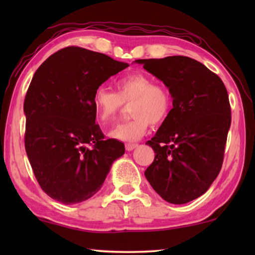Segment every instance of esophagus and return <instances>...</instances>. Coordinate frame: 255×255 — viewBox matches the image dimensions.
<instances>
[{"instance_id":"obj_1","label":"esophagus","mask_w":255,"mask_h":255,"mask_svg":"<svg viewBox=\"0 0 255 255\" xmlns=\"http://www.w3.org/2000/svg\"><path fill=\"white\" fill-rule=\"evenodd\" d=\"M137 144H126V149L128 150V152H131L132 149H135L137 147Z\"/></svg>"}]
</instances>
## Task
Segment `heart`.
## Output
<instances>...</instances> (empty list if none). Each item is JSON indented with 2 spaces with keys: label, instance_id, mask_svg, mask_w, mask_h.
<instances>
[{
  "label": "heart",
  "instance_id": "obj_1",
  "mask_svg": "<svg viewBox=\"0 0 255 255\" xmlns=\"http://www.w3.org/2000/svg\"><path fill=\"white\" fill-rule=\"evenodd\" d=\"M130 105L132 120L123 124L110 136L124 141H136L146 135L150 124H163L171 115L173 100L165 85L154 83L144 73H132L117 81L116 92L100 85L93 93L92 106L97 122L108 126L117 120L123 105Z\"/></svg>",
  "mask_w": 255,
  "mask_h": 255
}]
</instances>
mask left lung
Returning <instances> with one entry per match:
<instances>
[{
    "label": "left lung",
    "mask_w": 255,
    "mask_h": 255,
    "mask_svg": "<svg viewBox=\"0 0 255 255\" xmlns=\"http://www.w3.org/2000/svg\"><path fill=\"white\" fill-rule=\"evenodd\" d=\"M135 62L173 98L169 118L146 143L155 158L145 176L165 201L187 204L204 195L221 172L232 120L227 90L217 74L185 56Z\"/></svg>",
    "instance_id": "1"
}]
</instances>
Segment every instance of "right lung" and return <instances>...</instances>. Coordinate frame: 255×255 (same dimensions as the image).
I'll list each match as a JSON object with an SVG mask.
<instances>
[{"label":"right lung","mask_w":255,"mask_h":255,"mask_svg":"<svg viewBox=\"0 0 255 255\" xmlns=\"http://www.w3.org/2000/svg\"><path fill=\"white\" fill-rule=\"evenodd\" d=\"M129 65L105 54L66 47L34 73L25 94L24 146L34 176L62 204L84 201L101 189L125 145L105 139L96 124L97 88Z\"/></svg>","instance_id":"add662e5"}]
</instances>
